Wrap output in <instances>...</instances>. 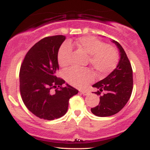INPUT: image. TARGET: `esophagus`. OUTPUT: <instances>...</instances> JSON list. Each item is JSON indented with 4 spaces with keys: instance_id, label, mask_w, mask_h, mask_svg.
I'll list each match as a JSON object with an SVG mask.
<instances>
[{
    "instance_id": "34e87169",
    "label": "esophagus",
    "mask_w": 150,
    "mask_h": 150,
    "mask_svg": "<svg viewBox=\"0 0 150 150\" xmlns=\"http://www.w3.org/2000/svg\"><path fill=\"white\" fill-rule=\"evenodd\" d=\"M81 94H83V95H85V96H86V95H88V94H89V92H88V91H84V90H81L80 92Z\"/></svg>"
}]
</instances>
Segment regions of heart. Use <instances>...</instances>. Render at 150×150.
I'll return each instance as SVG.
<instances>
[{"mask_svg":"<svg viewBox=\"0 0 150 150\" xmlns=\"http://www.w3.org/2000/svg\"><path fill=\"white\" fill-rule=\"evenodd\" d=\"M73 46L89 55V63L98 75L105 76L116 68L118 62L116 49L92 36L80 37L75 42L64 43L58 52V62L61 66L65 67L69 64ZM65 77L72 85L84 87L93 80L94 75L88 69H70L65 73Z\"/></svg>","mask_w":150,"mask_h":150,"instance_id":"heart-1","label":"heart"}]
</instances>
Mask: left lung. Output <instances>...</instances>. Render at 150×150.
I'll list each match as a JSON object with an SVG mask.
<instances>
[{
    "label": "left lung",
    "instance_id": "8db88e82",
    "mask_svg": "<svg viewBox=\"0 0 150 150\" xmlns=\"http://www.w3.org/2000/svg\"><path fill=\"white\" fill-rule=\"evenodd\" d=\"M116 44L120 52V59L116 68L107 77L92 85L98 89L97 95L100 96L98 106L91 108L93 114L99 117L113 116L125 106L132 91L133 79L131 64L120 44L111 41ZM103 92V94L101 92Z\"/></svg>",
    "mask_w": 150,
    "mask_h": 150
}]
</instances>
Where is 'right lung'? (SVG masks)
Returning a JSON list of instances; mask_svg holds the SVG:
<instances>
[{
    "label": "right lung",
    "mask_w": 150,
    "mask_h": 150,
    "mask_svg": "<svg viewBox=\"0 0 150 150\" xmlns=\"http://www.w3.org/2000/svg\"><path fill=\"white\" fill-rule=\"evenodd\" d=\"M65 37H45L26 54L20 70V90L24 104L36 116L54 120L66 113L69 99L78 90L56 77L58 52Z\"/></svg>",
    "instance_id": "obj_1"
}]
</instances>
